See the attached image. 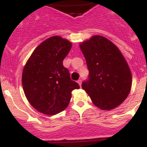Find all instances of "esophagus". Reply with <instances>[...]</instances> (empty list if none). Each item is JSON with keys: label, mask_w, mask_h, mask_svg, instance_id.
<instances>
[{"label": "esophagus", "mask_w": 147, "mask_h": 147, "mask_svg": "<svg viewBox=\"0 0 147 147\" xmlns=\"http://www.w3.org/2000/svg\"><path fill=\"white\" fill-rule=\"evenodd\" d=\"M78 83L79 84L80 86H81V84H82V80H78Z\"/></svg>", "instance_id": "esophagus-1"}]
</instances>
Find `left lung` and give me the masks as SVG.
<instances>
[{
  "instance_id": "8db88e82",
  "label": "left lung",
  "mask_w": 147,
  "mask_h": 147,
  "mask_svg": "<svg viewBox=\"0 0 147 147\" xmlns=\"http://www.w3.org/2000/svg\"><path fill=\"white\" fill-rule=\"evenodd\" d=\"M89 70L82 87L104 110L121 105L130 92L131 73L124 56L110 40L95 35L80 45Z\"/></svg>"
}]
</instances>
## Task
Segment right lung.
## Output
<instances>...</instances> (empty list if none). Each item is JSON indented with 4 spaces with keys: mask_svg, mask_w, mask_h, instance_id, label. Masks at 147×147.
Masks as SVG:
<instances>
[{
    "mask_svg": "<svg viewBox=\"0 0 147 147\" xmlns=\"http://www.w3.org/2000/svg\"><path fill=\"white\" fill-rule=\"evenodd\" d=\"M71 47L67 40L50 37L35 48L23 68L25 95L41 113L54 115L63 111L69 105L72 90L80 88L63 64Z\"/></svg>",
    "mask_w": 147,
    "mask_h": 147,
    "instance_id": "add662e5",
    "label": "right lung"
}]
</instances>
